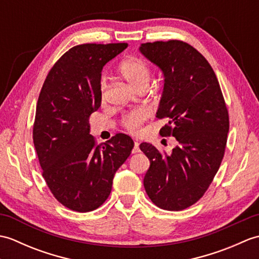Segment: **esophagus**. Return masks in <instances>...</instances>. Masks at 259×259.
<instances>
[{
	"label": "esophagus",
	"instance_id": "1",
	"mask_svg": "<svg viewBox=\"0 0 259 259\" xmlns=\"http://www.w3.org/2000/svg\"><path fill=\"white\" fill-rule=\"evenodd\" d=\"M138 152H140L139 142H138V141H135V146H134V149H133V153H138Z\"/></svg>",
	"mask_w": 259,
	"mask_h": 259
}]
</instances>
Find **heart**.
<instances>
[{
  "instance_id": "1",
  "label": "heart",
  "mask_w": 259,
  "mask_h": 259,
  "mask_svg": "<svg viewBox=\"0 0 259 259\" xmlns=\"http://www.w3.org/2000/svg\"><path fill=\"white\" fill-rule=\"evenodd\" d=\"M119 71L124 80L138 91L145 89L149 84L151 78V69L144 60L138 58L126 59L125 61L121 63ZM106 80L102 79L100 82V92L102 99H104V96H106ZM149 117L150 111L148 109L140 108L131 110V111L126 112L123 115L122 119H121V123L130 133L137 134L141 124Z\"/></svg>"
}]
</instances>
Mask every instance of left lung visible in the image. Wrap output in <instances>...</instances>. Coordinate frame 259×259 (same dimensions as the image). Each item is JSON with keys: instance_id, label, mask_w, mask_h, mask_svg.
Listing matches in <instances>:
<instances>
[{"instance_id": "1", "label": "left lung", "mask_w": 259, "mask_h": 259, "mask_svg": "<svg viewBox=\"0 0 259 259\" xmlns=\"http://www.w3.org/2000/svg\"><path fill=\"white\" fill-rule=\"evenodd\" d=\"M139 50L162 71L163 91L156 117L168 120L160 135L178 142L170 155L147 142L140 145L150 160L144 186L159 208L183 210L200 199L221 167L228 110L212 68L194 47L169 40L142 43Z\"/></svg>"}]
</instances>
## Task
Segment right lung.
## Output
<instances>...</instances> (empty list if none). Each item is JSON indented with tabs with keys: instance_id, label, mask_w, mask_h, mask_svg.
Here are the masks:
<instances>
[{
	"instance_id": "1",
	"label": "right lung",
	"mask_w": 259,
	"mask_h": 259,
	"mask_svg": "<svg viewBox=\"0 0 259 259\" xmlns=\"http://www.w3.org/2000/svg\"><path fill=\"white\" fill-rule=\"evenodd\" d=\"M126 43L71 48L53 65L38 96L33 142L42 176L56 199L71 210L92 211L107 200L114 174L135 146L118 134L102 145L89 118L101 106V71Z\"/></svg>"
}]
</instances>
